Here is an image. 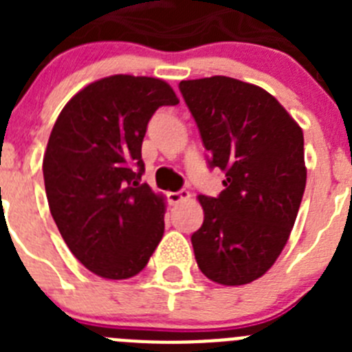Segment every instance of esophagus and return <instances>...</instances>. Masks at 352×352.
Listing matches in <instances>:
<instances>
[{"label": "esophagus", "mask_w": 352, "mask_h": 352, "mask_svg": "<svg viewBox=\"0 0 352 352\" xmlns=\"http://www.w3.org/2000/svg\"><path fill=\"white\" fill-rule=\"evenodd\" d=\"M167 197H169L170 204H179V203H183V201H188V199H190V192L185 190V188H182V190H178V192H169V194H167Z\"/></svg>", "instance_id": "esophagus-1"}]
</instances>
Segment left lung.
Returning <instances> with one entry per match:
<instances>
[{"mask_svg":"<svg viewBox=\"0 0 352 352\" xmlns=\"http://www.w3.org/2000/svg\"><path fill=\"white\" fill-rule=\"evenodd\" d=\"M179 91L208 164L226 173L219 197L199 195L195 261L217 284H250L275 264L296 220L307 185L303 130L256 84L213 76L182 80Z\"/></svg>","mask_w":352,"mask_h":352,"instance_id":"obj_1","label":"left lung"}]
</instances>
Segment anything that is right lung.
<instances>
[{
	"instance_id": "1",
	"label": "right lung",
	"mask_w": 352,
	"mask_h": 352,
	"mask_svg": "<svg viewBox=\"0 0 352 352\" xmlns=\"http://www.w3.org/2000/svg\"><path fill=\"white\" fill-rule=\"evenodd\" d=\"M155 77L111 76L70 98L43 155L49 210L65 243L109 280L138 275L164 236V195L141 183L142 139L162 105H176Z\"/></svg>"
}]
</instances>
